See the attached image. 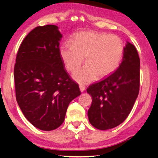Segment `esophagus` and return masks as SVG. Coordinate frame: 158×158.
I'll list each match as a JSON object with an SVG mask.
<instances>
[{
  "label": "esophagus",
  "instance_id": "34e87169",
  "mask_svg": "<svg viewBox=\"0 0 158 158\" xmlns=\"http://www.w3.org/2000/svg\"><path fill=\"white\" fill-rule=\"evenodd\" d=\"M79 89H80V90H81V92H84L85 89V87L83 85H79Z\"/></svg>",
  "mask_w": 158,
  "mask_h": 158
}]
</instances>
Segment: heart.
Wrapping results in <instances>:
<instances>
[{
    "label": "heart",
    "instance_id": "heart-1",
    "mask_svg": "<svg viewBox=\"0 0 158 158\" xmlns=\"http://www.w3.org/2000/svg\"><path fill=\"white\" fill-rule=\"evenodd\" d=\"M72 44L60 48V56L66 69L74 73L85 57L86 65L74 74L80 84H89L98 77L105 78L118 68L124 53V44L116 35L96 31H82L74 35Z\"/></svg>",
    "mask_w": 158,
    "mask_h": 158
}]
</instances>
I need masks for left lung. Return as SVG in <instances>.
I'll return each instance as SVG.
<instances>
[{"label":"left lung","instance_id":"8db88e82","mask_svg":"<svg viewBox=\"0 0 158 158\" xmlns=\"http://www.w3.org/2000/svg\"><path fill=\"white\" fill-rule=\"evenodd\" d=\"M139 84L140 59L135 47L127 42L116 71L86 90L93 98L88 111L90 124L102 130L121 124L137 98Z\"/></svg>","mask_w":158,"mask_h":158}]
</instances>
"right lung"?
<instances>
[{
  "label": "right lung",
  "mask_w": 158,
  "mask_h": 158,
  "mask_svg": "<svg viewBox=\"0 0 158 158\" xmlns=\"http://www.w3.org/2000/svg\"><path fill=\"white\" fill-rule=\"evenodd\" d=\"M61 37L56 26H37L21 42L16 57L17 103L26 118L44 131L60 126L69 104L81 95L79 85L64 68Z\"/></svg>",
  "instance_id": "obj_1"
}]
</instances>
